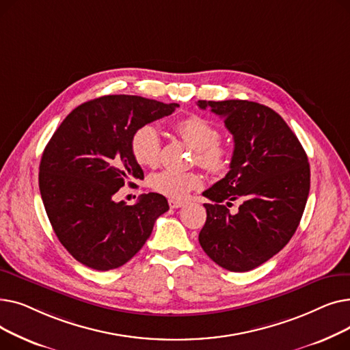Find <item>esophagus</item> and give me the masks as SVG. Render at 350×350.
I'll use <instances>...</instances> for the list:
<instances>
[{
	"mask_svg": "<svg viewBox=\"0 0 350 350\" xmlns=\"http://www.w3.org/2000/svg\"><path fill=\"white\" fill-rule=\"evenodd\" d=\"M169 206L170 208H180V207H185L186 203L185 201H178V200H169Z\"/></svg>",
	"mask_w": 350,
	"mask_h": 350,
	"instance_id": "obj_1",
	"label": "esophagus"
}]
</instances>
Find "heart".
<instances>
[{
    "label": "heart",
    "instance_id": "obj_1",
    "mask_svg": "<svg viewBox=\"0 0 350 350\" xmlns=\"http://www.w3.org/2000/svg\"><path fill=\"white\" fill-rule=\"evenodd\" d=\"M174 132L196 149L200 167L210 174H224L230 169L231 149L219 142L218 127L206 118L191 115L174 123ZM135 160L146 167H156L161 156L160 133L153 124H142L131 137ZM200 177L193 172L163 170L150 180L152 189L173 200H183L200 186Z\"/></svg>",
    "mask_w": 350,
    "mask_h": 350
}]
</instances>
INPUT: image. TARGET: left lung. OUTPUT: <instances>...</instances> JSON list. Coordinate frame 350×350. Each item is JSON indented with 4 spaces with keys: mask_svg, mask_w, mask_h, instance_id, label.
Listing matches in <instances>:
<instances>
[{
    "mask_svg": "<svg viewBox=\"0 0 350 350\" xmlns=\"http://www.w3.org/2000/svg\"><path fill=\"white\" fill-rule=\"evenodd\" d=\"M223 118L234 137L230 172L203 193L207 219L201 248L228 271L245 272L278 254L295 234L310 186L308 156L285 120L250 100H198ZM238 199L232 215L228 208Z\"/></svg>",
    "mask_w": 350,
    "mask_h": 350,
    "instance_id": "left-lung-1",
    "label": "left lung"
}]
</instances>
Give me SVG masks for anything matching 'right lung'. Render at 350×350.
Wrapping results in <instances>:
<instances>
[{
	"mask_svg": "<svg viewBox=\"0 0 350 350\" xmlns=\"http://www.w3.org/2000/svg\"><path fill=\"white\" fill-rule=\"evenodd\" d=\"M176 107L107 95L73 109L52 135L40 164V191L58 240L81 264L98 271L122 267L169 210L157 193L143 194L133 206L116 201L115 194L124 183L144 178L131 150L133 132Z\"/></svg>",
	"mask_w": 350,
	"mask_h": 350,
	"instance_id": "1",
	"label": "right lung"
}]
</instances>
